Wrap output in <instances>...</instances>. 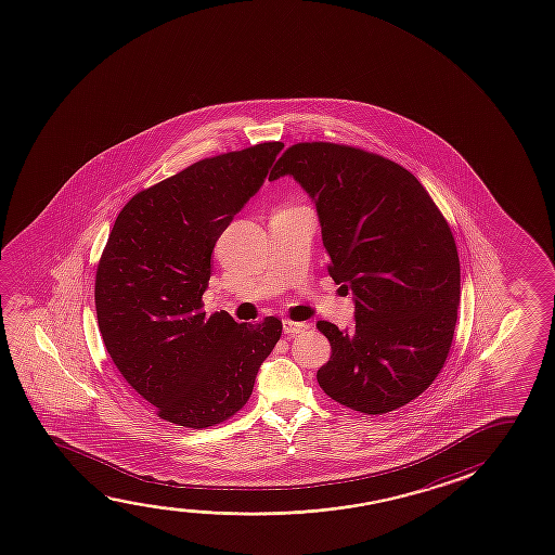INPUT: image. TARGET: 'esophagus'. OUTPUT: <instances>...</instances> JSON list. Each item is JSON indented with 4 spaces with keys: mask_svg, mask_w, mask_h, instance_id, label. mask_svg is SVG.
<instances>
[{
    "mask_svg": "<svg viewBox=\"0 0 555 555\" xmlns=\"http://www.w3.org/2000/svg\"><path fill=\"white\" fill-rule=\"evenodd\" d=\"M282 324H284V334H288V336H298V334L306 333L309 328L308 323H298V321H291V319H286Z\"/></svg>",
    "mask_w": 555,
    "mask_h": 555,
    "instance_id": "1",
    "label": "esophagus"
}]
</instances>
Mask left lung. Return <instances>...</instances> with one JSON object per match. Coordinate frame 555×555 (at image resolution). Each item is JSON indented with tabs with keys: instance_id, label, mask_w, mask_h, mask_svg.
<instances>
[{
	"instance_id": "obj_1",
	"label": "left lung",
	"mask_w": 555,
	"mask_h": 555,
	"mask_svg": "<svg viewBox=\"0 0 555 555\" xmlns=\"http://www.w3.org/2000/svg\"><path fill=\"white\" fill-rule=\"evenodd\" d=\"M292 175L315 202L328 273L356 296V326L317 328L331 359L317 371L324 393L383 415L425 392L452 348L461 271L452 229L408 169L333 142H299L269 180Z\"/></svg>"
}]
</instances>
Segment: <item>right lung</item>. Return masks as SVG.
<instances>
[{"label": "right lung", "instance_id": "right-lung-1", "mask_svg": "<svg viewBox=\"0 0 555 555\" xmlns=\"http://www.w3.org/2000/svg\"><path fill=\"white\" fill-rule=\"evenodd\" d=\"M282 142L205 157L130 197L95 271V313L115 367L157 415L207 428L246 405L282 321L205 315L215 242L271 169Z\"/></svg>", "mask_w": 555, "mask_h": 555}]
</instances>
